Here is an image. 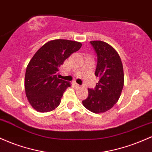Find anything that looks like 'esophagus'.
Returning <instances> with one entry per match:
<instances>
[{
    "label": "esophagus",
    "mask_w": 152,
    "mask_h": 152,
    "mask_svg": "<svg viewBox=\"0 0 152 152\" xmlns=\"http://www.w3.org/2000/svg\"><path fill=\"white\" fill-rule=\"evenodd\" d=\"M74 86L76 87V88H81V86H80V85H78V83H74Z\"/></svg>",
    "instance_id": "1"
}]
</instances>
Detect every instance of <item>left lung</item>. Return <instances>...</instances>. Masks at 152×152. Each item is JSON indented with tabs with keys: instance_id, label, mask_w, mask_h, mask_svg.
Returning a JSON list of instances; mask_svg holds the SVG:
<instances>
[{
	"instance_id": "8db88e82",
	"label": "left lung",
	"mask_w": 152,
	"mask_h": 152,
	"mask_svg": "<svg viewBox=\"0 0 152 152\" xmlns=\"http://www.w3.org/2000/svg\"><path fill=\"white\" fill-rule=\"evenodd\" d=\"M97 53L95 76L99 78L95 89L88 88V96L82 103L95 114L109 111L118 102L124 83L123 64L118 52L109 43L90 41Z\"/></svg>"
}]
</instances>
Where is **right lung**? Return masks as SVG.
Instances as JSON below:
<instances>
[{
    "instance_id": "1",
    "label": "right lung",
    "mask_w": 152,
    "mask_h": 152,
    "mask_svg": "<svg viewBox=\"0 0 152 152\" xmlns=\"http://www.w3.org/2000/svg\"><path fill=\"white\" fill-rule=\"evenodd\" d=\"M82 43L66 39L48 41L38 49L26 68L25 91L36 111L49 112L58 106L70 82L59 79L58 69L64 61L81 48Z\"/></svg>"
}]
</instances>
